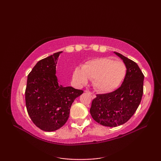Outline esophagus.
I'll return each mask as SVG.
<instances>
[{"mask_svg":"<svg viewBox=\"0 0 161 161\" xmlns=\"http://www.w3.org/2000/svg\"><path fill=\"white\" fill-rule=\"evenodd\" d=\"M86 93H87L88 94H89V95H91V97L92 98H93H93H95V97H96V96H95V95L94 93H91V92H90L89 91H86Z\"/></svg>","mask_w":161,"mask_h":161,"instance_id":"esophagus-1","label":"esophagus"}]
</instances>
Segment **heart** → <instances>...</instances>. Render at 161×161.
<instances>
[{
	"label": "heart",
	"instance_id": "obj_1",
	"mask_svg": "<svg viewBox=\"0 0 161 161\" xmlns=\"http://www.w3.org/2000/svg\"><path fill=\"white\" fill-rule=\"evenodd\" d=\"M125 64L108 58H97L86 61L82 68L73 70V79L75 83L81 86L87 83L88 78L93 79V86L101 93L114 91L125 77Z\"/></svg>",
	"mask_w": 161,
	"mask_h": 161
}]
</instances>
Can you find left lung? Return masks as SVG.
Segmentation results:
<instances>
[{"mask_svg": "<svg viewBox=\"0 0 161 161\" xmlns=\"http://www.w3.org/2000/svg\"><path fill=\"white\" fill-rule=\"evenodd\" d=\"M114 53L126 66L124 81L117 90L97 95L90 108L94 120L110 127L125 124L134 114L141 102L144 81V75L137 64L121 54Z\"/></svg>", "mask_w": 161, "mask_h": 161, "instance_id": "1", "label": "left lung"}]
</instances>
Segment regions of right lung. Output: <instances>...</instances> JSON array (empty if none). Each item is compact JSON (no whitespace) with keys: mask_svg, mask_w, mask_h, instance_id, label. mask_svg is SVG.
I'll return each instance as SVG.
<instances>
[{"mask_svg":"<svg viewBox=\"0 0 161 161\" xmlns=\"http://www.w3.org/2000/svg\"><path fill=\"white\" fill-rule=\"evenodd\" d=\"M61 53H54L38 61L27 80V111L34 124L45 131H56L65 125L72 104L84 92L59 84L56 66Z\"/></svg>","mask_w":161,"mask_h":161,"instance_id":"obj_1","label":"right lung"}]
</instances>
